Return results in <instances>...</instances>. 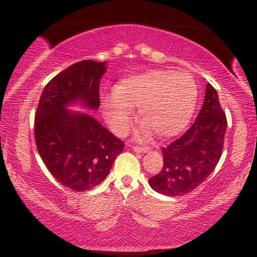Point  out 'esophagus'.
<instances>
[{
    "instance_id": "obj_1",
    "label": "esophagus",
    "mask_w": 257,
    "mask_h": 257,
    "mask_svg": "<svg viewBox=\"0 0 257 257\" xmlns=\"http://www.w3.org/2000/svg\"><path fill=\"white\" fill-rule=\"evenodd\" d=\"M132 149L138 153H143V152L145 153V152L150 151V147H146V146H133Z\"/></svg>"
}]
</instances>
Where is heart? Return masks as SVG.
Instances as JSON below:
<instances>
[{
	"mask_svg": "<svg viewBox=\"0 0 257 257\" xmlns=\"http://www.w3.org/2000/svg\"><path fill=\"white\" fill-rule=\"evenodd\" d=\"M198 100L196 81L190 73L151 70L132 76L117 84L116 89L101 99L102 111L116 134L124 135L134 122V108H139L146 123L141 134L151 129L161 138L184 131L192 118Z\"/></svg>",
	"mask_w": 257,
	"mask_h": 257,
	"instance_id": "1",
	"label": "heart"
}]
</instances>
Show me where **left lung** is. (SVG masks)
Listing matches in <instances>:
<instances>
[{
  "label": "left lung",
  "instance_id": "8db88e82",
  "mask_svg": "<svg viewBox=\"0 0 257 257\" xmlns=\"http://www.w3.org/2000/svg\"><path fill=\"white\" fill-rule=\"evenodd\" d=\"M226 128L217 91L208 83L196 120L181 138L162 149L163 168L149 179L150 186L170 197L184 196L198 187L219 163Z\"/></svg>",
  "mask_w": 257,
  "mask_h": 257
}]
</instances>
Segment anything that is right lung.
<instances>
[{
  "label": "right lung",
  "instance_id": "obj_1",
  "mask_svg": "<svg viewBox=\"0 0 257 257\" xmlns=\"http://www.w3.org/2000/svg\"><path fill=\"white\" fill-rule=\"evenodd\" d=\"M106 63L83 60L58 73L44 87L35 114V140L43 163L63 186L82 192L110 173L124 143L88 113L67 106L81 102L96 110Z\"/></svg>",
  "mask_w": 257,
  "mask_h": 257
}]
</instances>
